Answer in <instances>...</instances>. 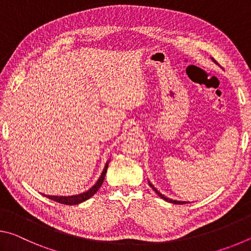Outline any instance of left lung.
Here are the masks:
<instances>
[{
  "instance_id": "obj_1",
  "label": "left lung",
  "mask_w": 251,
  "mask_h": 251,
  "mask_svg": "<svg viewBox=\"0 0 251 251\" xmlns=\"http://www.w3.org/2000/svg\"><path fill=\"white\" fill-rule=\"evenodd\" d=\"M212 59H214V58H212ZM214 61H215V59H214ZM216 62V61H215ZM148 184H150V186L151 187V188H152V190H155V193L157 194V195H158V196L160 197V198H163L164 199V201H169V202H173V203H177V205H181V203H186V201H173V199H169V198H167V197H165L164 196V195H161L159 192H158V190H157L156 188H155V187L154 186H152L151 184V181H148Z\"/></svg>"
}]
</instances>
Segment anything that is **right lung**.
<instances>
[{"label": "right lung", "mask_w": 251, "mask_h": 251, "mask_svg": "<svg viewBox=\"0 0 251 251\" xmlns=\"http://www.w3.org/2000/svg\"><path fill=\"white\" fill-rule=\"evenodd\" d=\"M107 168H108V164H106V166L104 168L103 173H101L100 179L97 180L96 184L93 186L90 190H87V192H85L83 194H79V195H76V196H69V197H63V196L62 197H59V196H46V197L50 198V201H54L59 202V203H64V205H77V203H80V202H83L85 201H87L88 198H91L93 195H94L97 192V190L100 189V187L101 186V184H103Z\"/></svg>", "instance_id": "add662e5"}]
</instances>
